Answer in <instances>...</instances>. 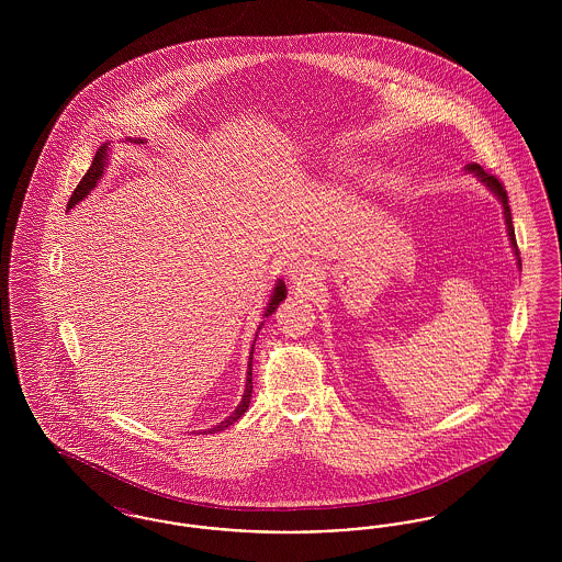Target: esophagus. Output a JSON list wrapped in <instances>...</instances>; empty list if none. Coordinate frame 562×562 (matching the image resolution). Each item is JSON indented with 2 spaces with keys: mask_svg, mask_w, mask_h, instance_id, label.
I'll list each match as a JSON object with an SVG mask.
<instances>
[{
  "mask_svg": "<svg viewBox=\"0 0 562 562\" xmlns=\"http://www.w3.org/2000/svg\"><path fill=\"white\" fill-rule=\"evenodd\" d=\"M314 280V268H307V266H299L293 269V282L294 284H307Z\"/></svg>",
  "mask_w": 562,
  "mask_h": 562,
  "instance_id": "obj_1",
  "label": "esophagus"
}]
</instances>
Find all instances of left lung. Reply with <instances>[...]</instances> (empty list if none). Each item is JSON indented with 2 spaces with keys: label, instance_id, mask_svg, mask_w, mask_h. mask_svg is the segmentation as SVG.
<instances>
[{
  "label": "left lung",
  "instance_id": "8db88e82",
  "mask_svg": "<svg viewBox=\"0 0 562 562\" xmlns=\"http://www.w3.org/2000/svg\"><path fill=\"white\" fill-rule=\"evenodd\" d=\"M468 170H472V172H476V177L481 179L482 183L486 186V188L491 189L499 200H502V204H504V216H506V225H508V236L509 241H512V248H514V252H516V257H518V266H520V250H518V244H516V236H514V225H512V213H509V204H508V191L504 188V183L495 177V175H488V172H484L481 168V164H470L468 166Z\"/></svg>",
  "mask_w": 562,
  "mask_h": 562
}]
</instances>
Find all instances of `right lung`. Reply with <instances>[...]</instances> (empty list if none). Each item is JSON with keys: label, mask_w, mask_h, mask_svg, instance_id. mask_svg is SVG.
Listing matches in <instances>:
<instances>
[{"label": "right lung", "mask_w": 562, "mask_h": 562, "mask_svg": "<svg viewBox=\"0 0 562 562\" xmlns=\"http://www.w3.org/2000/svg\"><path fill=\"white\" fill-rule=\"evenodd\" d=\"M138 143H143V138H138ZM105 160H108V145L103 143V147L94 154V160H92V166L86 170V175L81 177L80 183H78V188L74 189V193H71V198H69V202H67V209H74L78 202H81L94 186L99 183V179L103 177V168H105ZM286 296V286H284V282L280 280L278 284H276V291L271 294V299H269L268 310H266V318L273 314V310L280 305V301ZM257 341V339H255ZM252 351H255V344H252V349H250V358H248V371H246V390H244V396H241V402L238 404V408L225 419V422H221L218 426H214V428L209 429L211 434L214 431H221V429L229 428L234 422H238L241 415L246 413V408H248V404H250V394H252Z\"/></svg>", "instance_id": "1"}]
</instances>
